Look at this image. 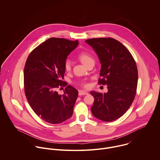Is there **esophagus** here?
<instances>
[{"instance_id":"esophagus-1","label":"esophagus","mask_w":160,"mask_h":160,"mask_svg":"<svg viewBox=\"0 0 160 160\" xmlns=\"http://www.w3.org/2000/svg\"><path fill=\"white\" fill-rule=\"evenodd\" d=\"M86 94H88V92L85 91H79V96H82V95H86Z\"/></svg>"}]
</instances>
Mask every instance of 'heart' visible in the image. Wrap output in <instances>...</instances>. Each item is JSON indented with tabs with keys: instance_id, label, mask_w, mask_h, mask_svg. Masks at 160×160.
Returning a JSON list of instances; mask_svg holds the SVG:
<instances>
[{
	"instance_id": "obj_1",
	"label": "heart",
	"mask_w": 160,
	"mask_h": 160,
	"mask_svg": "<svg viewBox=\"0 0 160 160\" xmlns=\"http://www.w3.org/2000/svg\"><path fill=\"white\" fill-rule=\"evenodd\" d=\"M78 58L79 59V61L86 67L89 64H91L92 62H94V60L93 58L92 57V56L86 51L81 52L78 54ZM71 67H72V64H71V61L69 60V59L66 60L64 62V69H65V70L66 71H69L71 69ZM85 86H87V85H86Z\"/></svg>"
}]
</instances>
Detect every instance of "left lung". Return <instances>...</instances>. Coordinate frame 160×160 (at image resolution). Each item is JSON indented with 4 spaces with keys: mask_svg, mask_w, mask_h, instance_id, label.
<instances>
[{
    "mask_svg": "<svg viewBox=\"0 0 160 160\" xmlns=\"http://www.w3.org/2000/svg\"><path fill=\"white\" fill-rule=\"evenodd\" d=\"M86 42L101 64L99 83L108 88L104 94L90 92L94 98L92 114L103 121H114L128 111L134 99L138 79L136 62L126 48L114 39L94 38Z\"/></svg>",
    "mask_w": 160,
    "mask_h": 160,
    "instance_id": "8db88e82",
    "label": "left lung"
}]
</instances>
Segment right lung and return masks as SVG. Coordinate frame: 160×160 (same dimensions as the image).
<instances>
[{"mask_svg":"<svg viewBox=\"0 0 160 160\" xmlns=\"http://www.w3.org/2000/svg\"><path fill=\"white\" fill-rule=\"evenodd\" d=\"M78 44V41L52 38L34 49L26 61L24 71L26 96L36 114L48 122L61 123L72 115L78 90L68 85L61 95L56 89L67 85L62 81L64 62Z\"/></svg>","mask_w":160,"mask_h":160,"instance_id":"obj_1","label":"right lung"}]
</instances>
